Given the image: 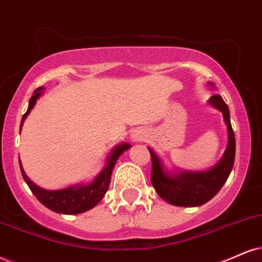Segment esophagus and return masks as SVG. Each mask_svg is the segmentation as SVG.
<instances>
[{"label":"esophagus","instance_id":"esophagus-1","mask_svg":"<svg viewBox=\"0 0 262 262\" xmlns=\"http://www.w3.org/2000/svg\"><path fill=\"white\" fill-rule=\"evenodd\" d=\"M132 138H134L135 141H141V140H143V135H140V134H135L134 136H132Z\"/></svg>","mask_w":262,"mask_h":262}]
</instances>
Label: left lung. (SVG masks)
I'll return each instance as SVG.
<instances>
[{
	"label": "left lung",
	"instance_id": "1",
	"mask_svg": "<svg viewBox=\"0 0 262 262\" xmlns=\"http://www.w3.org/2000/svg\"><path fill=\"white\" fill-rule=\"evenodd\" d=\"M209 83L214 86L211 82ZM209 103L222 113L228 134V144L224 157L212 169L200 172L181 170L180 172L171 173L165 170L160 158L154 153V150L148 148L151 157L150 182L160 198L169 204L176 206H199L205 204L217 194L233 167L235 138L232 130L228 106L220 95L212 96L209 99Z\"/></svg>",
	"mask_w": 262,
	"mask_h": 262
}]
</instances>
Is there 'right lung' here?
I'll return each instance as SVG.
<instances>
[{
	"instance_id": "obj_1",
	"label": "right lung",
	"mask_w": 262,
	"mask_h": 262,
	"mask_svg": "<svg viewBox=\"0 0 262 262\" xmlns=\"http://www.w3.org/2000/svg\"><path fill=\"white\" fill-rule=\"evenodd\" d=\"M43 89L45 87H38V89L35 90L34 95L31 96L30 101H29L28 111L21 118L20 130L23 124H24V120L27 119L29 113L31 112V109L34 108L38 97L43 93ZM130 147L131 146L128 143H121L115 148H113L112 153L106 158V164L104 169L99 172V175L90 185H82L81 183V185L72 186L68 187V188L58 190H47L35 185L27 176V173H25V171L21 166L20 159H19V165H20L23 179H24L27 185L29 186V188L31 189V192L34 193V195L36 196L41 204H43L46 208L52 210L54 212H58V214L75 215L81 214V212H85L87 210L92 209L93 206H96L101 202L105 194V192L108 190L109 183H111L113 167H114L115 163L118 161L119 157Z\"/></svg>"
}]
</instances>
